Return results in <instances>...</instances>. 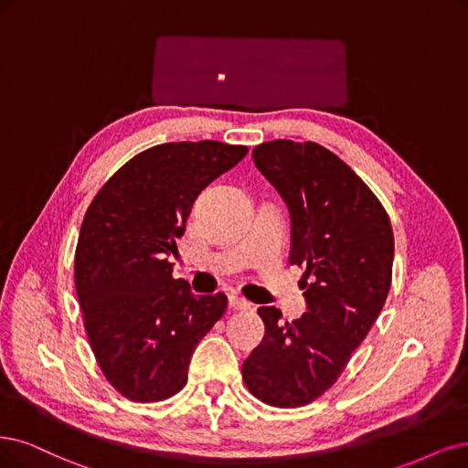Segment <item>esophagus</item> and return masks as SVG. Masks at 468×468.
Wrapping results in <instances>:
<instances>
[{"label":"esophagus","instance_id":"obj_1","mask_svg":"<svg viewBox=\"0 0 468 468\" xmlns=\"http://www.w3.org/2000/svg\"><path fill=\"white\" fill-rule=\"evenodd\" d=\"M229 306L233 308V310H249L250 308V303L249 301H245L243 297H239V295H229Z\"/></svg>","mask_w":468,"mask_h":468}]
</instances>
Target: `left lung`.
<instances>
[{
  "mask_svg": "<svg viewBox=\"0 0 468 468\" xmlns=\"http://www.w3.org/2000/svg\"><path fill=\"white\" fill-rule=\"evenodd\" d=\"M252 158L289 207V261L304 270L308 310L285 322L275 306L258 308L266 334L243 362V379L261 401L292 409L337 382L382 313L393 231L368 185L327 148L283 138L258 144Z\"/></svg>",
  "mask_w": 468,
  "mask_h": 468,
  "instance_id": "1",
  "label": "left lung"
}]
</instances>
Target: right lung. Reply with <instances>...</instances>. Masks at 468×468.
I'll use <instances>...</instances> for the list:
<instances>
[{
    "label": "right lung",
    "instance_id": "1",
    "mask_svg": "<svg viewBox=\"0 0 468 468\" xmlns=\"http://www.w3.org/2000/svg\"><path fill=\"white\" fill-rule=\"evenodd\" d=\"M247 146L165 143L136 154L103 185L84 214L75 287L86 335L108 382L131 401L179 393L200 339L228 297L195 295L171 275L167 256L200 190L245 158Z\"/></svg>",
    "mask_w": 468,
    "mask_h": 468
}]
</instances>
